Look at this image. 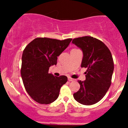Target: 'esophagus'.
<instances>
[{
    "label": "esophagus",
    "mask_w": 128,
    "mask_h": 128,
    "mask_svg": "<svg viewBox=\"0 0 128 128\" xmlns=\"http://www.w3.org/2000/svg\"><path fill=\"white\" fill-rule=\"evenodd\" d=\"M68 80H69V81H74V80H75V79L69 77V78H68Z\"/></svg>",
    "instance_id": "esophagus-1"
}]
</instances>
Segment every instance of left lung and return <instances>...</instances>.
<instances>
[{
	"label": "left lung",
	"instance_id": "obj_1",
	"mask_svg": "<svg viewBox=\"0 0 128 128\" xmlns=\"http://www.w3.org/2000/svg\"><path fill=\"white\" fill-rule=\"evenodd\" d=\"M72 43L82 51L81 67L87 68L86 80H78L80 88L73 97L82 105H93L104 98L111 86L114 71L112 55L104 42L92 36L76 38Z\"/></svg>",
	"mask_w": 128,
	"mask_h": 128
}]
</instances>
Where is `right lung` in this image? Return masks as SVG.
Listing matches in <instances>:
<instances>
[{"instance_id": "add662e5", "label": "right lung", "mask_w": 128, "mask_h": 128, "mask_svg": "<svg viewBox=\"0 0 128 128\" xmlns=\"http://www.w3.org/2000/svg\"><path fill=\"white\" fill-rule=\"evenodd\" d=\"M72 38L64 40L36 38L26 46L22 58L21 76L26 92L41 104L56 100L67 77L49 73L50 66L56 65L58 56L68 47Z\"/></svg>"}]
</instances>
